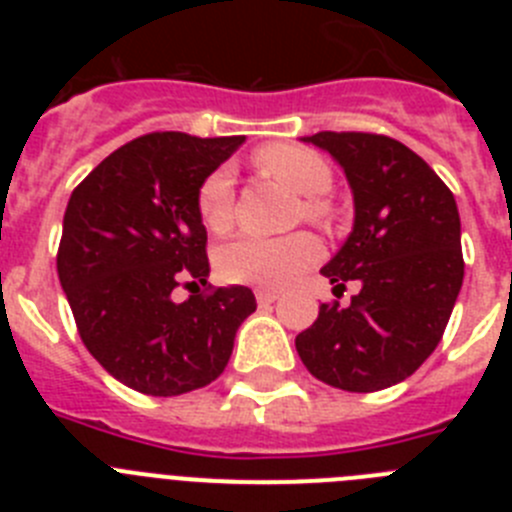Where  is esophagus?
Listing matches in <instances>:
<instances>
[{"mask_svg":"<svg viewBox=\"0 0 512 512\" xmlns=\"http://www.w3.org/2000/svg\"><path fill=\"white\" fill-rule=\"evenodd\" d=\"M274 300H279L277 292H271V289H256V302H259L261 307L271 305Z\"/></svg>","mask_w":512,"mask_h":512,"instance_id":"esophagus-1","label":"esophagus"}]
</instances>
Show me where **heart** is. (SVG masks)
I'll return each instance as SVG.
<instances>
[{
    "label": "heart",
    "mask_w": 512,
    "mask_h": 512,
    "mask_svg": "<svg viewBox=\"0 0 512 512\" xmlns=\"http://www.w3.org/2000/svg\"><path fill=\"white\" fill-rule=\"evenodd\" d=\"M256 164L295 194H305L300 202L302 217L312 223H328L330 207L320 194L333 184V171L323 156L300 146H269L256 153ZM197 212L207 230L220 233L228 228L233 215V169L220 166L207 176L197 192ZM318 259L320 243L310 233L287 238L243 235L217 251V271L228 282L277 289L295 282Z\"/></svg>",
    "instance_id": "b5f03b06"
}]
</instances>
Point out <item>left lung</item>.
<instances>
[{"label": "left lung", "instance_id": "obj_1", "mask_svg": "<svg viewBox=\"0 0 512 512\" xmlns=\"http://www.w3.org/2000/svg\"><path fill=\"white\" fill-rule=\"evenodd\" d=\"M346 174L354 228L320 269L333 292L359 284L351 305H320L295 338L307 372L346 392H377L408 379L433 354L464 282L461 223L451 189L400 140L315 133Z\"/></svg>", "mask_w": 512, "mask_h": 512}]
</instances>
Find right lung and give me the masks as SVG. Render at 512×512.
<instances>
[{"instance_id": "obj_1", "label": "right lung", "mask_w": 512, "mask_h": 512, "mask_svg": "<svg viewBox=\"0 0 512 512\" xmlns=\"http://www.w3.org/2000/svg\"><path fill=\"white\" fill-rule=\"evenodd\" d=\"M243 140L140 135L71 192L58 279L89 354L130 390L174 397L215 382L256 310L241 284L171 297L182 279L207 284L197 192Z\"/></svg>"}]
</instances>
